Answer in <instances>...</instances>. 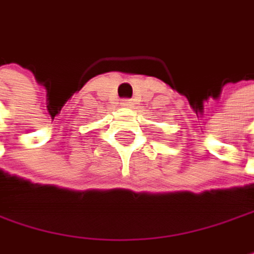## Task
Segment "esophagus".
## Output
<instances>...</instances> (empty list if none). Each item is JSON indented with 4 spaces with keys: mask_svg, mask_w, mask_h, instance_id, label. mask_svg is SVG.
<instances>
[{
    "mask_svg": "<svg viewBox=\"0 0 254 254\" xmlns=\"http://www.w3.org/2000/svg\"><path fill=\"white\" fill-rule=\"evenodd\" d=\"M121 105H123V106H126V108H128V106H131V105H133V102H131L130 99H123Z\"/></svg>",
    "mask_w": 254,
    "mask_h": 254,
    "instance_id": "1",
    "label": "esophagus"
}]
</instances>
